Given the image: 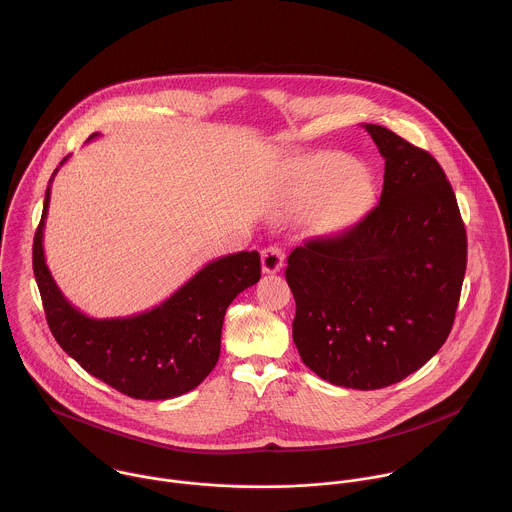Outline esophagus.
Here are the masks:
<instances>
[{
    "label": "esophagus",
    "instance_id": "34e87169",
    "mask_svg": "<svg viewBox=\"0 0 512 512\" xmlns=\"http://www.w3.org/2000/svg\"><path fill=\"white\" fill-rule=\"evenodd\" d=\"M284 251L278 245H269L261 251V265H263V273L267 275H275L282 267H284Z\"/></svg>",
    "mask_w": 512,
    "mask_h": 512
}]
</instances>
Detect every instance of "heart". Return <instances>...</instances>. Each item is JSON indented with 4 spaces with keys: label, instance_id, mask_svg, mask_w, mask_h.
Here are the masks:
<instances>
[{
    "label": "heart",
    "instance_id": "1",
    "mask_svg": "<svg viewBox=\"0 0 512 512\" xmlns=\"http://www.w3.org/2000/svg\"><path fill=\"white\" fill-rule=\"evenodd\" d=\"M370 193V177L354 167L353 159L327 152L302 163L290 202L294 208L312 204V222L319 230H339L360 214Z\"/></svg>",
    "mask_w": 512,
    "mask_h": 512
}]
</instances>
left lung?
<instances>
[{"instance_id":"8db88e82","label":"left lung","mask_w":512,"mask_h":512,"mask_svg":"<svg viewBox=\"0 0 512 512\" xmlns=\"http://www.w3.org/2000/svg\"><path fill=\"white\" fill-rule=\"evenodd\" d=\"M386 159L380 202L343 234L288 257L292 339L304 364L353 390L392 386L450 335L468 263L456 195L438 161L380 124H362Z\"/></svg>"}]
</instances>
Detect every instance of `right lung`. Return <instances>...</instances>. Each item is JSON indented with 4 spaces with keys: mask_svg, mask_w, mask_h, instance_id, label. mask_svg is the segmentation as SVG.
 I'll use <instances>...</instances> for the list:
<instances>
[{
    "mask_svg": "<svg viewBox=\"0 0 512 512\" xmlns=\"http://www.w3.org/2000/svg\"><path fill=\"white\" fill-rule=\"evenodd\" d=\"M48 204L50 185L33 243V271L58 345L85 372L134 399H171L195 390L218 362L228 306L261 278L259 253L239 251L210 261L148 312L95 319L66 300L48 271L42 247Z\"/></svg>",
    "mask_w": 512,
    "mask_h": 512,
    "instance_id": "obj_1",
    "label": "right lung"
}]
</instances>
